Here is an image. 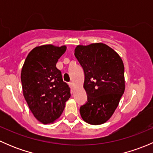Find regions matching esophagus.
Wrapping results in <instances>:
<instances>
[{
	"mask_svg": "<svg viewBox=\"0 0 153 153\" xmlns=\"http://www.w3.org/2000/svg\"><path fill=\"white\" fill-rule=\"evenodd\" d=\"M69 86H70L71 89H72V90H74V89H75V85H74L73 83L72 82L69 83Z\"/></svg>",
	"mask_w": 153,
	"mask_h": 153,
	"instance_id": "obj_1",
	"label": "esophagus"
}]
</instances>
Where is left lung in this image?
<instances>
[{"instance_id": "obj_1", "label": "left lung", "mask_w": 153, "mask_h": 153, "mask_svg": "<svg viewBox=\"0 0 153 153\" xmlns=\"http://www.w3.org/2000/svg\"><path fill=\"white\" fill-rule=\"evenodd\" d=\"M75 55L84 71L87 102L80 108L84 121L92 125L106 122L113 115L125 90L124 67L114 49L103 43L78 45Z\"/></svg>"}]
</instances>
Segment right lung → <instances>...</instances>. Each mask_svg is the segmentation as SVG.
Instances as JSON below:
<instances>
[{
  "instance_id": "1",
  "label": "right lung",
  "mask_w": 153,
  "mask_h": 153,
  "mask_svg": "<svg viewBox=\"0 0 153 153\" xmlns=\"http://www.w3.org/2000/svg\"><path fill=\"white\" fill-rule=\"evenodd\" d=\"M67 47L52 44L34 48L21 69L23 94L35 118L44 124L53 123L70 98V89L63 81L56 64Z\"/></svg>"
}]
</instances>
